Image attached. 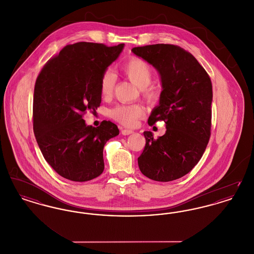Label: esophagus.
Listing matches in <instances>:
<instances>
[{
	"label": "esophagus",
	"instance_id": "34e87169",
	"mask_svg": "<svg viewBox=\"0 0 254 254\" xmlns=\"http://www.w3.org/2000/svg\"><path fill=\"white\" fill-rule=\"evenodd\" d=\"M132 132V130H130V129H127V128L122 129V134L123 135H129V134H131Z\"/></svg>",
	"mask_w": 254,
	"mask_h": 254
}]
</instances>
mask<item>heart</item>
<instances>
[{
  "mask_svg": "<svg viewBox=\"0 0 254 254\" xmlns=\"http://www.w3.org/2000/svg\"><path fill=\"white\" fill-rule=\"evenodd\" d=\"M123 74L134 85L141 88L143 95L152 100L156 96V89L151 85L154 72L148 63L140 58H131L121 64ZM117 82L116 74L110 69L102 73L99 81V90L101 96L108 98L113 93ZM144 108L139 104H121L110 110L111 117L126 127H132L144 115Z\"/></svg>",
  "mask_w": 254,
  "mask_h": 254,
  "instance_id": "b5f03b06",
  "label": "heart"
}]
</instances>
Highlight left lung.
<instances>
[{"mask_svg": "<svg viewBox=\"0 0 254 254\" xmlns=\"http://www.w3.org/2000/svg\"><path fill=\"white\" fill-rule=\"evenodd\" d=\"M132 52L157 68L163 91L148 125L165 122L166 133L155 139L145 131V145L138 158L141 172L158 182L188 174L205 152L211 134L212 84L205 68L189 51L175 45L133 48Z\"/></svg>", "mask_w": 254, "mask_h": 254, "instance_id": "left-lung-1", "label": "left lung"}]
</instances>
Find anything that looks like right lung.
<instances>
[{
    "label": "right lung",
    "mask_w": 254,
    "mask_h": 254,
    "mask_svg": "<svg viewBox=\"0 0 254 254\" xmlns=\"http://www.w3.org/2000/svg\"><path fill=\"white\" fill-rule=\"evenodd\" d=\"M123 48L124 44L67 45L37 77L32 116L37 143L50 167L65 179L89 181L104 171L103 149L119 134L118 127L110 121L86 126L83 117L99 108L100 77Z\"/></svg>",
    "instance_id": "1"
}]
</instances>
